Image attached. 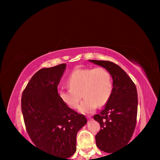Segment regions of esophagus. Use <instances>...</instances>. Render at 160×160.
Instances as JSON below:
<instances>
[{
  "instance_id": "34e87169",
  "label": "esophagus",
  "mask_w": 160,
  "mask_h": 160,
  "mask_svg": "<svg viewBox=\"0 0 160 160\" xmlns=\"http://www.w3.org/2000/svg\"><path fill=\"white\" fill-rule=\"evenodd\" d=\"M88 118L89 119V120H92V118L90 117H90H89V116H88Z\"/></svg>"
}]
</instances>
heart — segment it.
Wrapping results in <instances>:
<instances>
[{
    "label": "heart",
    "instance_id": "obj_1",
    "mask_svg": "<svg viewBox=\"0 0 160 160\" xmlns=\"http://www.w3.org/2000/svg\"><path fill=\"white\" fill-rule=\"evenodd\" d=\"M70 88L61 90L58 94L65 104L72 109L79 107L82 113L93 112L97 105L102 107L109 101L112 92V79L110 72L102 67L77 68L72 70L67 81Z\"/></svg>",
    "mask_w": 160,
    "mask_h": 160
}]
</instances>
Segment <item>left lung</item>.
<instances>
[{
	"label": "left lung",
	"mask_w": 160,
	"mask_h": 160,
	"mask_svg": "<svg viewBox=\"0 0 160 160\" xmlns=\"http://www.w3.org/2000/svg\"><path fill=\"white\" fill-rule=\"evenodd\" d=\"M89 61L107 69L113 79L109 101L99 114L94 116L101 127L95 135L96 145L102 151L113 154L128 144L133 134L138 113L137 89L118 65L108 61Z\"/></svg>",
	"instance_id": "left-lung-1"
}]
</instances>
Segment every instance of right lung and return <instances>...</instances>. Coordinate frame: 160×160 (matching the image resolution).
Wrapping results in <instances>:
<instances>
[{
  "mask_svg": "<svg viewBox=\"0 0 160 160\" xmlns=\"http://www.w3.org/2000/svg\"><path fill=\"white\" fill-rule=\"evenodd\" d=\"M62 63L37 71L21 99L26 130L36 148L67 159L76 150V136L88 122L85 116L62 101L58 85L66 69Z\"/></svg>",
  "mask_w": 160,
  "mask_h": 160,
  "instance_id": "1",
  "label": "right lung"
}]
</instances>
